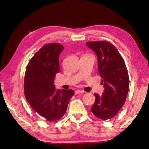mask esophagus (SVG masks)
<instances>
[{"label":"esophagus","instance_id":"obj_1","mask_svg":"<svg viewBox=\"0 0 149 149\" xmlns=\"http://www.w3.org/2000/svg\"><path fill=\"white\" fill-rule=\"evenodd\" d=\"M84 91H81V90H76L75 91V95H77V94H79V93H84Z\"/></svg>","mask_w":149,"mask_h":149}]
</instances>
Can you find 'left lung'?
Masks as SVG:
<instances>
[{"label": "left lung", "instance_id": "obj_1", "mask_svg": "<svg viewBox=\"0 0 149 149\" xmlns=\"http://www.w3.org/2000/svg\"><path fill=\"white\" fill-rule=\"evenodd\" d=\"M86 45L97 54L98 70L104 87L102 95L95 94L91 111L100 120H110L119 112L127 98L130 86L127 68L120 52L110 42L91 41Z\"/></svg>", "mask_w": 149, "mask_h": 149}]
</instances>
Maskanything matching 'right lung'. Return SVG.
<instances>
[{
	"label": "right lung",
	"mask_w": 149,
	"mask_h": 149,
	"mask_svg": "<svg viewBox=\"0 0 149 149\" xmlns=\"http://www.w3.org/2000/svg\"><path fill=\"white\" fill-rule=\"evenodd\" d=\"M63 49L59 43L45 45L29 60L25 73L24 94L27 102L37 114L49 122L62 118L74 95L72 89L56 90L54 85Z\"/></svg>",
	"instance_id": "1"
}]
</instances>
